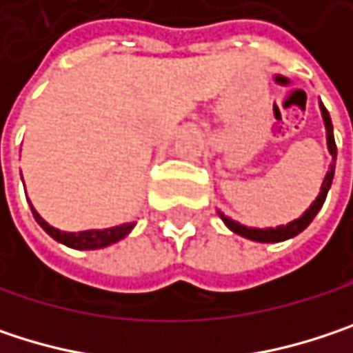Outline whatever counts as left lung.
I'll return each mask as SVG.
<instances>
[{
  "mask_svg": "<svg viewBox=\"0 0 353 353\" xmlns=\"http://www.w3.org/2000/svg\"><path fill=\"white\" fill-rule=\"evenodd\" d=\"M321 112H323V120H325V128H327V145H329V153H331V155H333V159H335V155H337V147H335V139H333V124H331V118H329L327 108L321 106ZM333 172H335V163L331 165L329 174H327L325 179H323L321 194L317 196V200L313 202V206H311V208H309L301 219H296V221L288 223L286 227H276V229H249V227H243V225H239V223H235V221H231V219H227V216H223V214H221V216H223L225 225H227L233 233H237V235H241V237H247V239H251V241H259V243H278V241H286V239H290V237L299 235L301 231H305V229L311 225V221L315 219V214L321 210V206H323V202H325V198H327V192H329L331 181H333Z\"/></svg>",
  "mask_w": 353,
  "mask_h": 353,
  "instance_id": "obj_1",
  "label": "left lung"
}]
</instances>
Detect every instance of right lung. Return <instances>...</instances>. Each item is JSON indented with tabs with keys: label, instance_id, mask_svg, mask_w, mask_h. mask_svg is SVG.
Wrapping results in <instances>:
<instances>
[{
	"label": "right lung",
	"instance_id": "obj_1",
	"mask_svg": "<svg viewBox=\"0 0 353 353\" xmlns=\"http://www.w3.org/2000/svg\"><path fill=\"white\" fill-rule=\"evenodd\" d=\"M32 208V206H30ZM32 214H34L36 223L57 241L65 243L67 247H75V249H100V247H106L110 243H116L120 241L122 237H126L132 229V225H120V227H114V229H104V231H81V233H63L54 227H50L34 208H32Z\"/></svg>",
	"mask_w": 353,
	"mask_h": 353
}]
</instances>
